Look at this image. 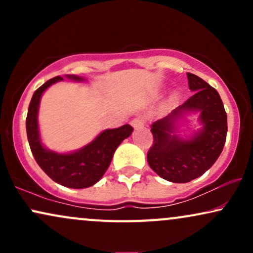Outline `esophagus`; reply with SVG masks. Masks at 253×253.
<instances>
[{
	"instance_id": "obj_1",
	"label": "esophagus",
	"mask_w": 253,
	"mask_h": 253,
	"mask_svg": "<svg viewBox=\"0 0 253 253\" xmlns=\"http://www.w3.org/2000/svg\"><path fill=\"white\" fill-rule=\"evenodd\" d=\"M145 123H146V118H145L144 115H138V117L134 118L132 121H130V125H132L134 128H139V127L144 126Z\"/></svg>"
}]
</instances>
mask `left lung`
Masks as SVG:
<instances>
[{
	"label": "left lung",
	"mask_w": 253,
	"mask_h": 253,
	"mask_svg": "<svg viewBox=\"0 0 253 253\" xmlns=\"http://www.w3.org/2000/svg\"><path fill=\"white\" fill-rule=\"evenodd\" d=\"M194 95L152 125L153 143L147 163L158 176L173 183H187L202 176L219 158L227 134V115L219 92L196 75L187 74ZM185 110L200 112L204 129L190 141L172 136L173 121Z\"/></svg>",
	"instance_id": "1"
}]
</instances>
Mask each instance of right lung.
<instances>
[{
    "label": "right lung",
    "mask_w": 253,
    "mask_h": 253,
    "mask_svg": "<svg viewBox=\"0 0 253 253\" xmlns=\"http://www.w3.org/2000/svg\"><path fill=\"white\" fill-rule=\"evenodd\" d=\"M68 77L77 81L82 80L77 76ZM62 80L63 77L60 76L51 78L34 91L26 118V130L34 159L43 172L64 187L83 189L100 181L108 169L117 147L124 139L130 135L133 127L126 124L119 128L103 130L92 143L70 155H58L43 149L40 143L37 121L39 101L42 92L51 84Z\"/></svg>",
    "instance_id": "obj_1"
}]
</instances>
